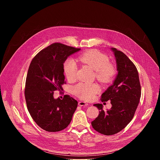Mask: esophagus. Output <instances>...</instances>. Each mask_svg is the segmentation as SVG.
I'll list each match as a JSON object with an SVG mask.
<instances>
[{
  "label": "esophagus",
  "mask_w": 160,
  "mask_h": 160,
  "mask_svg": "<svg viewBox=\"0 0 160 160\" xmlns=\"http://www.w3.org/2000/svg\"><path fill=\"white\" fill-rule=\"evenodd\" d=\"M78 105L80 106H88V104L87 102H85L83 101H79L78 102Z\"/></svg>",
  "instance_id": "obj_1"
}]
</instances>
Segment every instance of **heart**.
<instances>
[{"mask_svg":"<svg viewBox=\"0 0 160 160\" xmlns=\"http://www.w3.org/2000/svg\"><path fill=\"white\" fill-rule=\"evenodd\" d=\"M78 60L95 70L97 79L103 83L111 82L116 75V68L109 62L108 57L97 50H91L81 54ZM77 68V64L73 59H68L65 61L64 72L68 80H75ZM99 91V87L95 83H79L73 87V93L84 100L92 99Z\"/></svg>","mask_w":160,"mask_h":160,"instance_id":"heart-1","label":"heart"}]
</instances>
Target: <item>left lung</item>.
I'll return each instance as SVG.
<instances>
[{"mask_svg": "<svg viewBox=\"0 0 160 160\" xmlns=\"http://www.w3.org/2000/svg\"><path fill=\"white\" fill-rule=\"evenodd\" d=\"M115 54L118 74L112 85L101 95V101H111L110 109L104 111L102 104H95L99 111L92 122L95 130L106 135L123 130L132 120L138 106L141 87L138 71L134 64L122 51L111 48Z\"/></svg>", "mask_w": 160, "mask_h": 160, "instance_id": "obj_1", "label": "left lung"}]
</instances>
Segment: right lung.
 Wrapping results in <instances>:
<instances>
[{
    "label": "right lung",
    "mask_w": 160,
    "mask_h": 160,
    "mask_svg": "<svg viewBox=\"0 0 160 160\" xmlns=\"http://www.w3.org/2000/svg\"><path fill=\"white\" fill-rule=\"evenodd\" d=\"M80 49L54 43L32 59L27 76L25 96L28 110L35 122L45 131L66 128L72 121L78 102L69 95L54 99V92L65 83L64 62Z\"/></svg>",
    "instance_id": "1"
}]
</instances>
